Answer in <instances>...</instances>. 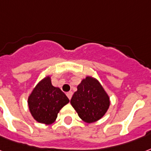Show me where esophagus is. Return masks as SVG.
<instances>
[{
	"label": "esophagus",
	"instance_id": "esophagus-1",
	"mask_svg": "<svg viewBox=\"0 0 151 151\" xmlns=\"http://www.w3.org/2000/svg\"><path fill=\"white\" fill-rule=\"evenodd\" d=\"M66 96H68V98L70 100L71 97H72V96H73V93H72L71 91H70V92H68V93H66Z\"/></svg>",
	"mask_w": 151,
	"mask_h": 151
}]
</instances>
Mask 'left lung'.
Listing matches in <instances>:
<instances>
[{"mask_svg": "<svg viewBox=\"0 0 151 151\" xmlns=\"http://www.w3.org/2000/svg\"><path fill=\"white\" fill-rule=\"evenodd\" d=\"M70 104L81 119L90 124L104 116L110 105V99L98 81L87 76L78 86Z\"/></svg>", "mask_w": 151, "mask_h": 151, "instance_id": "left-lung-1", "label": "left lung"}]
</instances>
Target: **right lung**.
I'll list each match as a JSON object with an SVG mask.
<instances>
[{"mask_svg": "<svg viewBox=\"0 0 151 151\" xmlns=\"http://www.w3.org/2000/svg\"><path fill=\"white\" fill-rule=\"evenodd\" d=\"M69 101L60 88L52 86L50 76H47L32 90L27 103L30 112L36 121L51 124L55 121L61 109Z\"/></svg>", "mask_w": 151, "mask_h": 151, "instance_id": "obj_1", "label": "right lung"}]
</instances>
